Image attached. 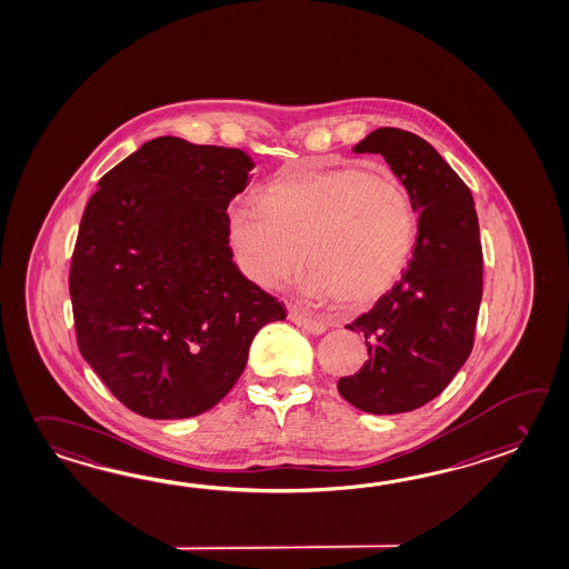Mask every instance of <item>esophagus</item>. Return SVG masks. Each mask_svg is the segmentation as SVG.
<instances>
[{
    "mask_svg": "<svg viewBox=\"0 0 569 569\" xmlns=\"http://www.w3.org/2000/svg\"><path fill=\"white\" fill-rule=\"evenodd\" d=\"M290 320L293 325H298L300 329L310 332V335H322V332L327 330V322H325V320L306 316L303 312H300V310H296V308H291L290 310Z\"/></svg>",
    "mask_w": 569,
    "mask_h": 569,
    "instance_id": "1",
    "label": "esophagus"
}]
</instances>
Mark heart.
<instances>
[{
	"mask_svg": "<svg viewBox=\"0 0 569 569\" xmlns=\"http://www.w3.org/2000/svg\"><path fill=\"white\" fill-rule=\"evenodd\" d=\"M228 242L240 271L263 288L288 281L303 261L310 269L303 296L361 308L402 278L417 242V212L390 173L303 167L269 181L254 206L232 208Z\"/></svg>",
	"mask_w": 569,
	"mask_h": 569,
	"instance_id": "b5f03b06",
	"label": "heart"
}]
</instances>
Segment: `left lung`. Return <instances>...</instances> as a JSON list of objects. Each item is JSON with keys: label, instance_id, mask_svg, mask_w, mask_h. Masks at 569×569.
<instances>
[{"label": "left lung", "instance_id": "1", "mask_svg": "<svg viewBox=\"0 0 569 569\" xmlns=\"http://www.w3.org/2000/svg\"><path fill=\"white\" fill-rule=\"evenodd\" d=\"M355 152H376L402 181L418 234L402 279L347 329L369 359L339 379L342 398L369 415L417 410L449 386L473 349L481 302V242L468 186L439 152L400 128H378Z\"/></svg>", "mask_w": 569, "mask_h": 569}]
</instances>
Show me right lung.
Listing matches in <instances>:
<instances>
[{"mask_svg": "<svg viewBox=\"0 0 569 569\" xmlns=\"http://www.w3.org/2000/svg\"><path fill=\"white\" fill-rule=\"evenodd\" d=\"M253 167L240 149L159 137L89 198L69 273L77 347L140 417L210 410L237 383L259 329L286 318L228 244V203Z\"/></svg>", "mask_w": 569, "mask_h": 569, "instance_id": "1", "label": "right lung"}]
</instances>
